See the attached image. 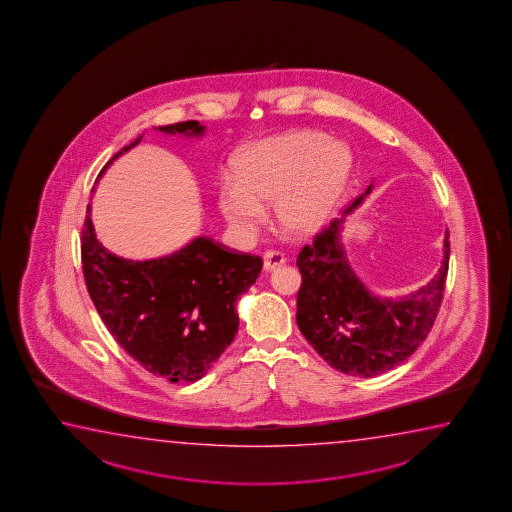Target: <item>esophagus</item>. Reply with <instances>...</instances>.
Listing matches in <instances>:
<instances>
[{
  "label": "esophagus",
  "mask_w": 512,
  "mask_h": 512,
  "mask_svg": "<svg viewBox=\"0 0 512 512\" xmlns=\"http://www.w3.org/2000/svg\"><path fill=\"white\" fill-rule=\"evenodd\" d=\"M285 257L280 252H266L264 253V269L266 271H273V269L284 266Z\"/></svg>",
  "instance_id": "esophagus-1"
}]
</instances>
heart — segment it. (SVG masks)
Segmentation results:
<instances>
[{
	"label": "heart",
	"mask_w": 512,
	"mask_h": 512,
	"mask_svg": "<svg viewBox=\"0 0 512 512\" xmlns=\"http://www.w3.org/2000/svg\"><path fill=\"white\" fill-rule=\"evenodd\" d=\"M351 172L342 143L317 131H296L255 143L234 163L236 182H223L218 207L239 230L264 220L262 205L275 204L276 220L292 236H310L328 223Z\"/></svg>",
	"instance_id": "heart-1"
}]
</instances>
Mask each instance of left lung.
<instances>
[{
  "instance_id": "obj_1",
  "label": "left lung",
  "mask_w": 512,
  "mask_h": 512,
  "mask_svg": "<svg viewBox=\"0 0 512 512\" xmlns=\"http://www.w3.org/2000/svg\"><path fill=\"white\" fill-rule=\"evenodd\" d=\"M370 189L372 184L344 216L362 204ZM342 223L344 218L331 221L314 243L299 252L296 323L308 344L333 369L374 378L415 353L433 328L449 271V232L438 275L417 292L394 301L378 298L356 276L340 244Z\"/></svg>"
}]
</instances>
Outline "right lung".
Returning <instances> with one entry per match:
<instances>
[{
	"mask_svg": "<svg viewBox=\"0 0 512 512\" xmlns=\"http://www.w3.org/2000/svg\"><path fill=\"white\" fill-rule=\"evenodd\" d=\"M202 136L197 120L158 127ZM142 140L117 152L113 159ZM88 294L118 344L152 376L172 383L204 378L239 328L236 301L259 278L262 259L195 237L179 252L150 260L118 257L95 236L88 205L81 239Z\"/></svg>",
	"mask_w": 512,
	"mask_h": 512,
	"instance_id": "right-lung-1",
	"label": "right lung"
}]
</instances>
